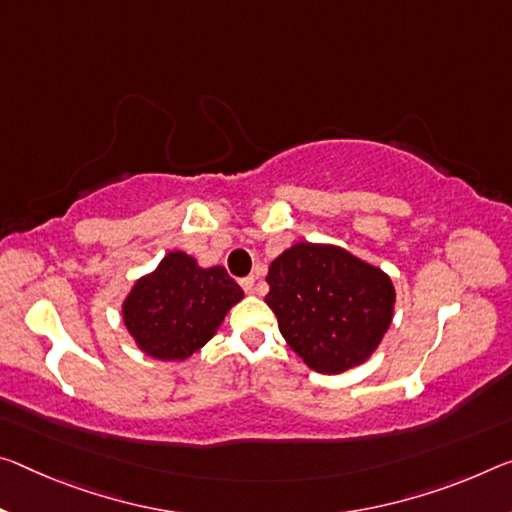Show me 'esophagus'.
I'll use <instances>...</instances> for the list:
<instances>
[{"label": "esophagus", "mask_w": 512, "mask_h": 512, "mask_svg": "<svg viewBox=\"0 0 512 512\" xmlns=\"http://www.w3.org/2000/svg\"><path fill=\"white\" fill-rule=\"evenodd\" d=\"M241 287L246 294H253L255 289V275H248V278H241Z\"/></svg>", "instance_id": "1"}]
</instances>
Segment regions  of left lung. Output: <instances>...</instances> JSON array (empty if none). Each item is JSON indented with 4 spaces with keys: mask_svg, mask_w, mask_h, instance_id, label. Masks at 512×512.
<instances>
[{
    "mask_svg": "<svg viewBox=\"0 0 512 512\" xmlns=\"http://www.w3.org/2000/svg\"><path fill=\"white\" fill-rule=\"evenodd\" d=\"M266 305L307 367L344 373L367 362L394 316L396 291L378 266L330 243L298 241L269 266Z\"/></svg>",
    "mask_w": 512,
    "mask_h": 512,
    "instance_id": "8db88e82",
    "label": "left lung"
}]
</instances>
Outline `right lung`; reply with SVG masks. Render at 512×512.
Returning a JSON list of instances; mask_svg holds the SVG:
<instances>
[{"instance_id":"obj_1","label":"right lung","mask_w":512,"mask_h":512,"mask_svg":"<svg viewBox=\"0 0 512 512\" xmlns=\"http://www.w3.org/2000/svg\"><path fill=\"white\" fill-rule=\"evenodd\" d=\"M243 289L223 266L202 269L173 250L157 269L134 282L123 303V321L136 346L157 360H186L221 328Z\"/></svg>"}]
</instances>
